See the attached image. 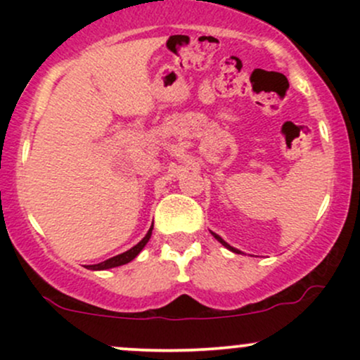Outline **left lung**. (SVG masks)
Returning a JSON list of instances; mask_svg holds the SVG:
<instances>
[{"mask_svg": "<svg viewBox=\"0 0 360 360\" xmlns=\"http://www.w3.org/2000/svg\"><path fill=\"white\" fill-rule=\"evenodd\" d=\"M212 235H213V237H214V238H217V240H218V242H220V243H221V245H225V247H226V249H229V250H232V252H235V254H242V252H240V250H237V249H235V247H232V245H229V243H226L225 240H223V238L220 237V235H217V233H213V232H212Z\"/></svg>", "mask_w": 360, "mask_h": 360, "instance_id": "8db88e82", "label": "left lung"}]
</instances>
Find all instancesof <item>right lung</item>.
<instances>
[{"label":"right lung","mask_w":360,"mask_h":360,"mask_svg":"<svg viewBox=\"0 0 360 360\" xmlns=\"http://www.w3.org/2000/svg\"><path fill=\"white\" fill-rule=\"evenodd\" d=\"M152 229H154V225L150 226V230H148L146 237H143L142 240H140V242L137 243V245H135V247H131L130 250L123 252V254H118V255H115V257H111V259H106L105 262H100V264H93V266H88V269H91V271H105V269H111V267H118V266H123V264H128V262H130V260H134V259L137 257V255L140 254V250H142L143 247L147 245L148 238H150V235H152Z\"/></svg>","instance_id":"right-lung-1"}]
</instances>
